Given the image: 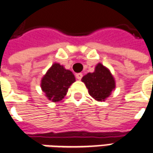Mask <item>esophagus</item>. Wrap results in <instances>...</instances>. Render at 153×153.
I'll return each mask as SVG.
<instances>
[{
	"label": "esophagus",
	"mask_w": 153,
	"mask_h": 153,
	"mask_svg": "<svg viewBox=\"0 0 153 153\" xmlns=\"http://www.w3.org/2000/svg\"><path fill=\"white\" fill-rule=\"evenodd\" d=\"M76 79H79L80 80L81 79H82V77H83V74H81V73H79V74H76Z\"/></svg>",
	"instance_id": "1"
}]
</instances>
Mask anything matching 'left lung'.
I'll use <instances>...</instances> for the list:
<instances>
[{"mask_svg":"<svg viewBox=\"0 0 153 153\" xmlns=\"http://www.w3.org/2000/svg\"><path fill=\"white\" fill-rule=\"evenodd\" d=\"M82 82L88 88L89 95L97 101H105L116 87L113 74L101 63L95 66L94 72L84 75Z\"/></svg>","mask_w":153,"mask_h":153,"instance_id":"obj_1","label":"left lung"}]
</instances>
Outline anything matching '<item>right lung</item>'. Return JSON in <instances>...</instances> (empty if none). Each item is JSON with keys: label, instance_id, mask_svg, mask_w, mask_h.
<instances>
[{"label": "right lung", "instance_id": "add662e5", "mask_svg": "<svg viewBox=\"0 0 153 153\" xmlns=\"http://www.w3.org/2000/svg\"><path fill=\"white\" fill-rule=\"evenodd\" d=\"M74 82L75 77L70 70L59 63H54L41 79L40 87L47 99L56 102L65 98Z\"/></svg>", "mask_w": 153, "mask_h": 153}]
</instances>
